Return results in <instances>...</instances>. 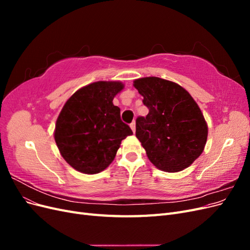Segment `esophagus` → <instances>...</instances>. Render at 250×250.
I'll return each mask as SVG.
<instances>
[{"instance_id":"obj_1","label":"esophagus","mask_w":250,"mask_h":250,"mask_svg":"<svg viewBox=\"0 0 250 250\" xmlns=\"http://www.w3.org/2000/svg\"><path fill=\"white\" fill-rule=\"evenodd\" d=\"M130 128H131L133 133H134V132H135V122H132V123L130 124Z\"/></svg>"}]
</instances>
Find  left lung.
<instances>
[{"instance_id": "1", "label": "left lung", "mask_w": 250, "mask_h": 250, "mask_svg": "<svg viewBox=\"0 0 250 250\" xmlns=\"http://www.w3.org/2000/svg\"><path fill=\"white\" fill-rule=\"evenodd\" d=\"M149 113L135 121V137L157 169L174 173L191 166L203 152L208 124L188 92L158 77L135 79Z\"/></svg>"}]
</instances>
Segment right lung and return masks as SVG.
I'll use <instances>...</instances> for the list:
<instances>
[{
    "mask_svg": "<svg viewBox=\"0 0 250 250\" xmlns=\"http://www.w3.org/2000/svg\"><path fill=\"white\" fill-rule=\"evenodd\" d=\"M123 88L120 81H97L79 88L63 105L54 139L60 154L75 170L96 174L106 169L121 142L132 134L112 103Z\"/></svg>",
    "mask_w": 250,
    "mask_h": 250,
    "instance_id": "add662e5",
    "label": "right lung"
}]
</instances>
